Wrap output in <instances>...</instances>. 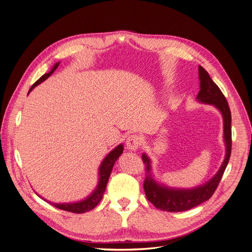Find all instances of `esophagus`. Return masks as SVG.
Returning <instances> with one entry per match:
<instances>
[{"label":"esophagus","mask_w":252,"mask_h":252,"mask_svg":"<svg viewBox=\"0 0 252 252\" xmlns=\"http://www.w3.org/2000/svg\"><path fill=\"white\" fill-rule=\"evenodd\" d=\"M141 138L139 134H131L129 135L127 140H126V145H127V148L130 149V150H136L139 149L141 146Z\"/></svg>","instance_id":"esophagus-1"}]
</instances>
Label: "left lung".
I'll use <instances>...</instances> for the list:
<instances>
[{
  "label": "left lung",
  "mask_w": 252,
  "mask_h": 252,
  "mask_svg": "<svg viewBox=\"0 0 252 252\" xmlns=\"http://www.w3.org/2000/svg\"><path fill=\"white\" fill-rule=\"evenodd\" d=\"M199 77L201 80V90L197 94L196 98L200 102L212 104L222 112L224 118V138L226 143V157L220 166L219 172L205 185L196 187L194 189L182 190V189H169L167 187L158 185L152 178L150 161L149 158L143 155V163L145 165V180H144V191L148 201L156 208L178 212L191 209L195 206L209 200L217 190L220 181L222 179L224 171L229 162L231 155V112L229 105L225 95L219 88L217 84L211 80L208 72L202 66L199 67Z\"/></svg>",
  "instance_id": "8db88e82"
}]
</instances>
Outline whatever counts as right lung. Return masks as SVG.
Instances as JSON below:
<instances>
[{
	"instance_id": "1",
	"label": "right lung",
	"mask_w": 252,
	"mask_h": 252,
	"mask_svg": "<svg viewBox=\"0 0 252 252\" xmlns=\"http://www.w3.org/2000/svg\"><path fill=\"white\" fill-rule=\"evenodd\" d=\"M58 66H59V63L55 65V67L52 68L49 73H45L44 75H42V77L33 84L32 88L29 89V93L36 85H39L40 83H42L43 81L46 80L48 77H50V75L53 73V71L57 69ZM123 149H124L123 145H119L117 148H114L110 152V154L104 158V161H103V163L101 164V167H100V181H98V185L95 188L94 192L91 194L90 196H88L86 200H84V201L79 202V203H70V204H55V203H51V202H48V203L51 204L52 206H55V207H57L59 209L69 211V212H72V213H84V212L93 210L102 200L103 194L105 192L106 186H107L108 179L110 177L112 167H113L114 163H116L118 158L122 155Z\"/></svg>"
}]
</instances>
